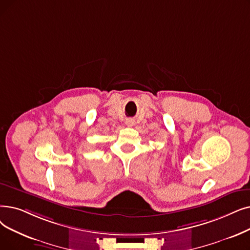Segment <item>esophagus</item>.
Segmentation results:
<instances>
[{
	"label": "esophagus",
	"mask_w": 250,
	"mask_h": 250,
	"mask_svg": "<svg viewBox=\"0 0 250 250\" xmlns=\"http://www.w3.org/2000/svg\"><path fill=\"white\" fill-rule=\"evenodd\" d=\"M135 119H133V118H127L126 121H125V125H127V126H133V125H135Z\"/></svg>",
	"instance_id": "34e87169"
}]
</instances>
